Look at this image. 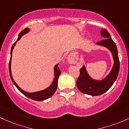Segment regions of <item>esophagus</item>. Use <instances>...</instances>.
Masks as SVG:
<instances>
[{"mask_svg": "<svg viewBox=\"0 0 129 129\" xmlns=\"http://www.w3.org/2000/svg\"><path fill=\"white\" fill-rule=\"evenodd\" d=\"M68 63L69 64H74L76 63L77 59L76 58V57H75L74 55L71 54L69 55L68 57Z\"/></svg>", "mask_w": 129, "mask_h": 129, "instance_id": "1", "label": "esophagus"}]
</instances>
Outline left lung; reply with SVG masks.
I'll return each mask as SVG.
<instances>
[{"label":"left lung","instance_id":"1","mask_svg":"<svg viewBox=\"0 0 129 129\" xmlns=\"http://www.w3.org/2000/svg\"><path fill=\"white\" fill-rule=\"evenodd\" d=\"M101 35L104 40L98 42L96 45L106 47L110 51L113 58L112 69L107 76L102 80H96L89 76L86 67L83 66L80 69V76L76 83L80 91L93 96H99L107 91L116 80L119 71V60L115 43L106 29L101 28Z\"/></svg>","mask_w":129,"mask_h":129}]
</instances>
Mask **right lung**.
Returning <instances> with one entry per match:
<instances>
[{
    "label": "right lung",
    "mask_w": 129,
    "mask_h": 129,
    "mask_svg": "<svg viewBox=\"0 0 129 129\" xmlns=\"http://www.w3.org/2000/svg\"><path fill=\"white\" fill-rule=\"evenodd\" d=\"M29 31H30V29L28 28H25V29L22 30L21 32H20L19 34L18 38V39H17L16 41L13 44L12 47H11V52H10V55H11V56H10V60L9 62V72H10V78H11L13 83L14 85H15L16 87L18 88L19 91L20 92H21L23 94L25 95V96H27V98H30V99H31L35 100V101H43L46 99H49V98L52 96L53 94L55 93V92L56 90H57V86H58V79L59 76H60L61 74L60 69H59V68L58 67V63L55 65L54 68H53V72H54V79H53L52 83H51V85H50L49 87L46 88V89H43V90L39 91L29 92H27L23 90V89H21V88H20L18 85H17L16 83L14 82L12 74H11V57H12L13 50L14 46H15L17 42H18L19 40L21 38V37H22L23 35H24L27 34V33L29 32Z\"/></svg>",
    "instance_id": "right-lung-1"
}]
</instances>
